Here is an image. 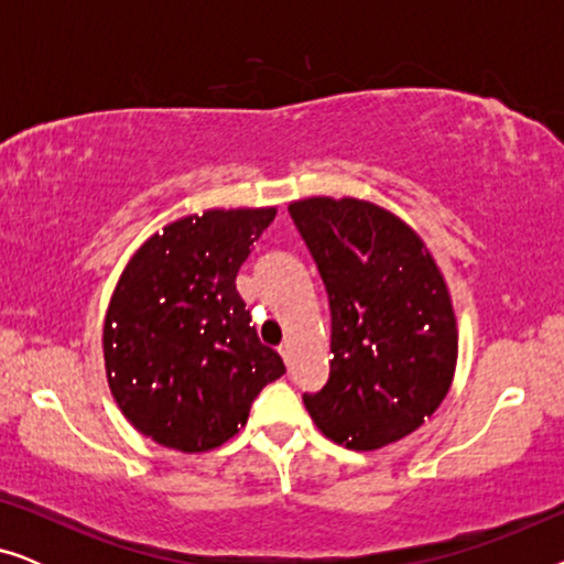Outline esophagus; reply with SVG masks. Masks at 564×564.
<instances>
[{"label": "esophagus", "mask_w": 564, "mask_h": 564, "mask_svg": "<svg viewBox=\"0 0 564 564\" xmlns=\"http://www.w3.org/2000/svg\"><path fill=\"white\" fill-rule=\"evenodd\" d=\"M280 354H282V359L290 365V357H292V346H290V341H284V344L280 346Z\"/></svg>", "instance_id": "1"}]
</instances>
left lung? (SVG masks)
Wrapping results in <instances>:
<instances>
[{"instance_id": "left-lung-1", "label": "left lung", "mask_w": 564, "mask_h": 564, "mask_svg": "<svg viewBox=\"0 0 564 564\" xmlns=\"http://www.w3.org/2000/svg\"><path fill=\"white\" fill-rule=\"evenodd\" d=\"M290 215L330 305V375L303 395L307 413L346 449L395 444L434 415L457 369L442 269L405 220L367 199H295Z\"/></svg>"}]
</instances>
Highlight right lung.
<instances>
[{"instance_id": "1", "label": "right lung", "mask_w": 564, "mask_h": 564, "mask_svg": "<svg viewBox=\"0 0 564 564\" xmlns=\"http://www.w3.org/2000/svg\"><path fill=\"white\" fill-rule=\"evenodd\" d=\"M276 207L184 215L145 238L107 305V384L135 431L197 454L249 421L253 398L284 375L259 341L236 274Z\"/></svg>"}]
</instances>
